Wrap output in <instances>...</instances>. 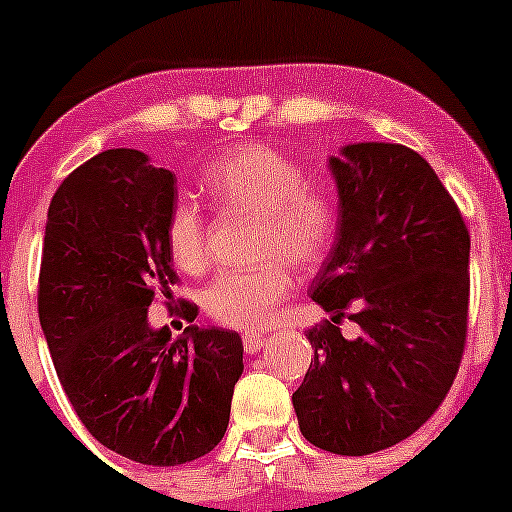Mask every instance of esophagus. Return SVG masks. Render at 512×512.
<instances>
[{"instance_id":"34e87169","label":"esophagus","mask_w":512,"mask_h":512,"mask_svg":"<svg viewBox=\"0 0 512 512\" xmlns=\"http://www.w3.org/2000/svg\"><path fill=\"white\" fill-rule=\"evenodd\" d=\"M265 342L267 339L260 337V334H245V337H242V347H245L247 354H255L257 349L265 347Z\"/></svg>"}]
</instances>
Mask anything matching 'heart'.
Wrapping results in <instances>:
<instances>
[{
	"mask_svg": "<svg viewBox=\"0 0 512 512\" xmlns=\"http://www.w3.org/2000/svg\"><path fill=\"white\" fill-rule=\"evenodd\" d=\"M205 188L225 210L260 215L252 270H225L205 287L203 309L232 329L265 327L292 292L289 265L312 270L327 257L337 232V200L322 183L270 146H237L208 165ZM165 245L175 265L200 272L208 260V230L195 203L180 198L165 220Z\"/></svg>",
	"mask_w": 512,
	"mask_h": 512,
	"instance_id": "obj_1",
	"label": "heart"
}]
</instances>
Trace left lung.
Wrapping results in <instances>:
<instances>
[{
	"instance_id": "obj_1",
	"label": "left lung",
	"mask_w": 512,
	"mask_h": 512,
	"mask_svg": "<svg viewBox=\"0 0 512 512\" xmlns=\"http://www.w3.org/2000/svg\"><path fill=\"white\" fill-rule=\"evenodd\" d=\"M339 188L332 255L312 299L332 319L292 394L317 448L366 456L409 438L441 406L468 332L471 235L436 170L399 143H354L329 160ZM357 324L347 340L341 322Z\"/></svg>"
}]
</instances>
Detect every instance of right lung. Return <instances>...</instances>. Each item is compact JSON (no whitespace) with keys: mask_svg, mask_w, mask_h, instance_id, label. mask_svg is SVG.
I'll list each match as a JSON object with an SVG mask.
<instances>
[{"mask_svg":"<svg viewBox=\"0 0 512 512\" xmlns=\"http://www.w3.org/2000/svg\"><path fill=\"white\" fill-rule=\"evenodd\" d=\"M175 175L131 148L69 173L49 205L39 270V322L54 369L86 431L146 466L213 451L230 421L242 339L195 327L170 339L148 307L178 285L165 220ZM185 322L198 317L183 302Z\"/></svg>","mask_w":512,"mask_h":512,"instance_id":"right-lung-1","label":"right lung"}]
</instances>
